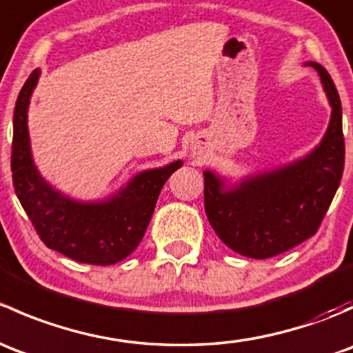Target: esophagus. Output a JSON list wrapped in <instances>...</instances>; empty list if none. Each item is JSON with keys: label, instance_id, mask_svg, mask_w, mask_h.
I'll return each instance as SVG.
<instances>
[{"label": "esophagus", "instance_id": "obj_1", "mask_svg": "<svg viewBox=\"0 0 353 353\" xmlns=\"http://www.w3.org/2000/svg\"><path fill=\"white\" fill-rule=\"evenodd\" d=\"M205 143L198 140L191 145V154H193V157H196V159H199V157H203V154H205Z\"/></svg>", "mask_w": 353, "mask_h": 353}]
</instances>
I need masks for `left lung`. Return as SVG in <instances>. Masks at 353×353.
<instances>
[{
	"label": "left lung",
	"instance_id": "1",
	"mask_svg": "<svg viewBox=\"0 0 353 353\" xmlns=\"http://www.w3.org/2000/svg\"><path fill=\"white\" fill-rule=\"evenodd\" d=\"M331 116L326 133L309 154L270 170L232 179L206 169L205 212L216 236L232 251L266 259L314 236L340 186L345 165L341 102L333 80L318 63Z\"/></svg>",
	"mask_w": 353,
	"mask_h": 353
}]
</instances>
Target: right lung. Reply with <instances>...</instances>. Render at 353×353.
Returning a JSON list of instances; mask_svg holds the SVG:
<instances>
[{
    "label": "right lung",
    "mask_w": 353,
    "mask_h": 353,
    "mask_svg": "<svg viewBox=\"0 0 353 353\" xmlns=\"http://www.w3.org/2000/svg\"><path fill=\"white\" fill-rule=\"evenodd\" d=\"M41 70L28 77L13 114L12 172L17 198L48 248L78 263L114 265L143 239L157 198L183 160L134 174L116 193L97 201L74 199L42 177L32 157L28 105Z\"/></svg>",
    "instance_id": "add662e5"
}]
</instances>
